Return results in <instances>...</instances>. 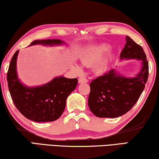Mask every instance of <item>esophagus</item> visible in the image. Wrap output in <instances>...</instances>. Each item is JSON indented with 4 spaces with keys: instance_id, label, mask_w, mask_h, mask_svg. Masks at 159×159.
Segmentation results:
<instances>
[{
    "instance_id": "1",
    "label": "esophagus",
    "mask_w": 159,
    "mask_h": 159,
    "mask_svg": "<svg viewBox=\"0 0 159 159\" xmlns=\"http://www.w3.org/2000/svg\"><path fill=\"white\" fill-rule=\"evenodd\" d=\"M79 83H88V79H85V78H79Z\"/></svg>"
}]
</instances>
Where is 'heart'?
<instances>
[{
  "instance_id": "heart-1",
  "label": "heart",
  "mask_w": 159,
  "mask_h": 159,
  "mask_svg": "<svg viewBox=\"0 0 159 159\" xmlns=\"http://www.w3.org/2000/svg\"><path fill=\"white\" fill-rule=\"evenodd\" d=\"M111 49L110 45L107 44H102L98 45L95 48H92V49L88 51L83 56V57L80 60L82 64L83 65H88V64H94L98 62L101 59L104 57V55ZM104 66V63L102 64L99 66V69H102ZM72 69L76 73H80L81 72V69L80 67L77 65H73L72 66Z\"/></svg>"
}]
</instances>
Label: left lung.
Segmentation results:
<instances>
[{"mask_svg":"<svg viewBox=\"0 0 159 159\" xmlns=\"http://www.w3.org/2000/svg\"><path fill=\"white\" fill-rule=\"evenodd\" d=\"M120 52V60H142L141 71L134 78H127L111 69L90 83L88 106L99 118H116L133 108L144 89L149 76V63L143 48L129 36Z\"/></svg>","mask_w":159,"mask_h":159,"instance_id":"8db88e82","label":"left lung"}]
</instances>
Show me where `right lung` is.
I'll list each match as a JSON object with an SVG mask.
<instances>
[{"instance_id":"add662e5","label":"right lung","mask_w":159,"mask_h":159,"mask_svg":"<svg viewBox=\"0 0 159 159\" xmlns=\"http://www.w3.org/2000/svg\"><path fill=\"white\" fill-rule=\"evenodd\" d=\"M59 39L36 40L30 45H55L64 43ZM19 50L12 56L7 74L9 91L15 107L24 116L34 122H52L58 119L66 107V100L76 88L78 79L60 76L43 85L29 88L19 80L17 57Z\"/></svg>"}]
</instances>
